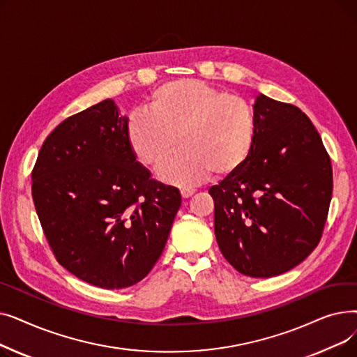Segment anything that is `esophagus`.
<instances>
[{"instance_id": "1", "label": "esophagus", "mask_w": 357, "mask_h": 357, "mask_svg": "<svg viewBox=\"0 0 357 357\" xmlns=\"http://www.w3.org/2000/svg\"><path fill=\"white\" fill-rule=\"evenodd\" d=\"M194 192H195V190L191 188V186H182V188H181V195L183 198H190Z\"/></svg>"}]
</instances>
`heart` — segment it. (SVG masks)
<instances>
[{
	"label": "heart",
	"mask_w": 357,
	"mask_h": 357,
	"mask_svg": "<svg viewBox=\"0 0 357 357\" xmlns=\"http://www.w3.org/2000/svg\"><path fill=\"white\" fill-rule=\"evenodd\" d=\"M127 143L147 167L160 166L162 179L176 185L226 176L245 163L256 139V116L248 100L199 79L183 78L158 86L146 108L131 114Z\"/></svg>",
	"instance_id": "1"
}]
</instances>
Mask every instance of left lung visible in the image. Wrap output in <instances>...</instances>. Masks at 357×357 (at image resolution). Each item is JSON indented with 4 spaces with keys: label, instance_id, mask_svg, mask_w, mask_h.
<instances>
[{
    "label": "left lung",
    "instance_id": "8db88e82",
    "mask_svg": "<svg viewBox=\"0 0 357 357\" xmlns=\"http://www.w3.org/2000/svg\"><path fill=\"white\" fill-rule=\"evenodd\" d=\"M256 139L248 160L210 188L214 230L229 264L271 278L318 246L333 194V167L320 135L298 107L256 98Z\"/></svg>",
    "mask_w": 357,
    "mask_h": 357
}]
</instances>
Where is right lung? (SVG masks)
Returning a JSON list of instances; mask_svg holds the SVG:
<instances>
[{
	"instance_id": "right-lung-1",
	"label": "right lung",
	"mask_w": 357,
	"mask_h": 357,
	"mask_svg": "<svg viewBox=\"0 0 357 357\" xmlns=\"http://www.w3.org/2000/svg\"><path fill=\"white\" fill-rule=\"evenodd\" d=\"M127 117L104 100L63 120L31 171V195L56 260L102 289L135 285L160 257L181 207L150 178L126 137Z\"/></svg>"
}]
</instances>
